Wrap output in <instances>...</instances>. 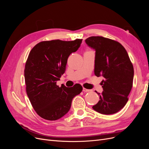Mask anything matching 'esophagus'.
I'll return each mask as SVG.
<instances>
[{
	"mask_svg": "<svg viewBox=\"0 0 149 149\" xmlns=\"http://www.w3.org/2000/svg\"><path fill=\"white\" fill-rule=\"evenodd\" d=\"M83 91L84 92H89V91H91V90H90V89H86V88H83Z\"/></svg>",
	"mask_w": 149,
	"mask_h": 149,
	"instance_id": "34e87169",
	"label": "esophagus"
}]
</instances>
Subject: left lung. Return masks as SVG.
<instances>
[{"label": "left lung", "mask_w": 149, "mask_h": 149, "mask_svg": "<svg viewBox=\"0 0 149 149\" xmlns=\"http://www.w3.org/2000/svg\"><path fill=\"white\" fill-rule=\"evenodd\" d=\"M88 45L96 50L94 74L102 76L103 91L93 109L102 114L116 113L127 103L134 78V67L127 51L122 45L103 37L86 39Z\"/></svg>", "instance_id": "8db88e82"}]
</instances>
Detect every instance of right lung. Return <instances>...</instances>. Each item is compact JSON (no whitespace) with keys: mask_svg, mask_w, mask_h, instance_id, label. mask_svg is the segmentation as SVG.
Here are the masks:
<instances>
[{"mask_svg":"<svg viewBox=\"0 0 149 149\" xmlns=\"http://www.w3.org/2000/svg\"><path fill=\"white\" fill-rule=\"evenodd\" d=\"M81 42L78 38L43 41L31 49L24 70L26 92L34 110L43 119L62 118L69 111L73 97L82 91L79 84L71 88L56 85L65 73L68 56L77 51Z\"/></svg>","mask_w":149,"mask_h":149,"instance_id":"1","label":"right lung"}]
</instances>
